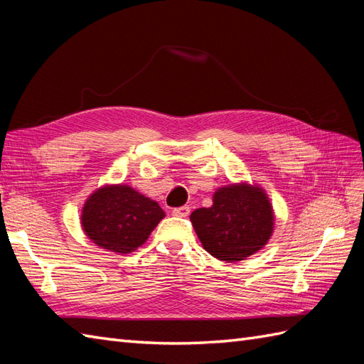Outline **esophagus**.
Wrapping results in <instances>:
<instances>
[{
    "instance_id": "1",
    "label": "esophagus",
    "mask_w": 364,
    "mask_h": 364,
    "mask_svg": "<svg viewBox=\"0 0 364 364\" xmlns=\"http://www.w3.org/2000/svg\"><path fill=\"white\" fill-rule=\"evenodd\" d=\"M189 212H191V208L189 206H180V208H175L173 210H172V213L175 217H188L189 215Z\"/></svg>"
}]
</instances>
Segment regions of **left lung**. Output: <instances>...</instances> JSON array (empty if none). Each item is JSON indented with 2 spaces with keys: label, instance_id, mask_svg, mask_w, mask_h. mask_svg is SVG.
Listing matches in <instances>:
<instances>
[{
  "label": "left lung",
  "instance_id": "8db88e82",
  "mask_svg": "<svg viewBox=\"0 0 364 364\" xmlns=\"http://www.w3.org/2000/svg\"><path fill=\"white\" fill-rule=\"evenodd\" d=\"M203 247L223 262H240L262 249L274 229L272 206L259 188L232 184L218 189L210 208L192 212Z\"/></svg>",
  "mask_w": 364,
  "mask_h": 364
}]
</instances>
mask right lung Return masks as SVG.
Masks as SVG:
<instances>
[{
	"label": "right lung",
	"mask_w": 364,
	"mask_h": 364,
	"mask_svg": "<svg viewBox=\"0 0 364 364\" xmlns=\"http://www.w3.org/2000/svg\"><path fill=\"white\" fill-rule=\"evenodd\" d=\"M164 218L156 201L129 186H106L90 195L82 208L86 235L112 252L129 254L141 246Z\"/></svg>",
	"instance_id": "1"
}]
</instances>
